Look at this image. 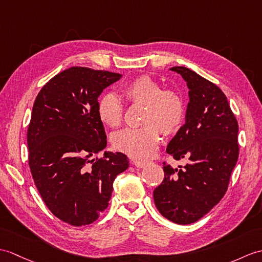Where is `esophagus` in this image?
I'll return each mask as SVG.
<instances>
[{
  "label": "esophagus",
  "instance_id": "1",
  "mask_svg": "<svg viewBox=\"0 0 262 262\" xmlns=\"http://www.w3.org/2000/svg\"><path fill=\"white\" fill-rule=\"evenodd\" d=\"M133 164H134V165H135L136 167H138V168H143V167H145L146 165H147V162H143V161H134V162H133Z\"/></svg>",
  "mask_w": 262,
  "mask_h": 262
}]
</instances>
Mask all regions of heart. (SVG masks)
Masks as SVG:
<instances>
[{
  "label": "heart",
  "instance_id": "1",
  "mask_svg": "<svg viewBox=\"0 0 262 262\" xmlns=\"http://www.w3.org/2000/svg\"><path fill=\"white\" fill-rule=\"evenodd\" d=\"M126 99L145 109L141 128H126L114 134L113 145L117 150L136 160L153 156L159 148L161 134L172 135L183 124L185 103L182 96L173 90H164L148 76H142L123 88ZM97 115L102 124L116 128L124 119L121 101L113 94L102 96L97 103Z\"/></svg>",
  "mask_w": 262,
  "mask_h": 262
}]
</instances>
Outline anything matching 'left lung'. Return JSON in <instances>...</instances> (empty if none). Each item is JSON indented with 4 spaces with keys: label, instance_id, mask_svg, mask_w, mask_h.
<instances>
[{
    "label": "left lung",
    "instance_id": "1",
    "mask_svg": "<svg viewBox=\"0 0 262 262\" xmlns=\"http://www.w3.org/2000/svg\"><path fill=\"white\" fill-rule=\"evenodd\" d=\"M169 70L182 76L188 88L185 124L166 151L188 163L182 169L163 164L164 180L154 192L160 213L178 224H190L213 209L228 190L238 161V121L226 95L216 84L185 67Z\"/></svg>",
    "mask_w": 262,
    "mask_h": 262
}]
</instances>
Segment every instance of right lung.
<instances>
[{
    "label": "right lung",
    "instance_id": "obj_1",
    "mask_svg": "<svg viewBox=\"0 0 262 262\" xmlns=\"http://www.w3.org/2000/svg\"><path fill=\"white\" fill-rule=\"evenodd\" d=\"M123 77L71 67L49 80L36 96L28 129L29 165L52 213L71 226L96 221L107 209L116 176L129 166L123 153L105 151L97 115L102 90Z\"/></svg>",
    "mask_w": 262,
    "mask_h": 262
}]
</instances>
